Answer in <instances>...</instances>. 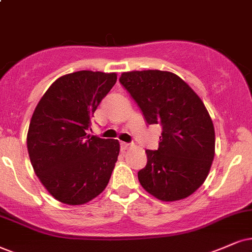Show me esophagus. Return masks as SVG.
I'll use <instances>...</instances> for the list:
<instances>
[{
    "label": "esophagus",
    "mask_w": 252,
    "mask_h": 252,
    "mask_svg": "<svg viewBox=\"0 0 252 252\" xmlns=\"http://www.w3.org/2000/svg\"><path fill=\"white\" fill-rule=\"evenodd\" d=\"M130 146H131V144H129V143H124V142L121 143V150H122V151H126V150H128Z\"/></svg>",
    "instance_id": "esophagus-1"
}]
</instances>
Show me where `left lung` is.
I'll return each mask as SVG.
<instances>
[{"label":"left lung","mask_w":252,"mask_h":252,"mask_svg":"<svg viewBox=\"0 0 252 252\" xmlns=\"http://www.w3.org/2000/svg\"><path fill=\"white\" fill-rule=\"evenodd\" d=\"M120 82L148 124H159L158 150H146L138 172L146 192L161 201L189 196L206 180L215 155L213 121L201 98L177 74L158 69L124 72Z\"/></svg>","instance_id":"left-lung-1"}]
</instances>
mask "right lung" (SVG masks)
Instances as JSON below:
<instances>
[{
  "mask_svg": "<svg viewBox=\"0 0 252 252\" xmlns=\"http://www.w3.org/2000/svg\"><path fill=\"white\" fill-rule=\"evenodd\" d=\"M116 80V73L79 71L63 75L33 111L27 137L29 157L41 184L60 202L84 205L109 183L120 143L89 136L87 130Z\"/></svg>",
  "mask_w": 252,
  "mask_h": 252,
  "instance_id": "right-lung-1",
  "label": "right lung"
}]
</instances>
